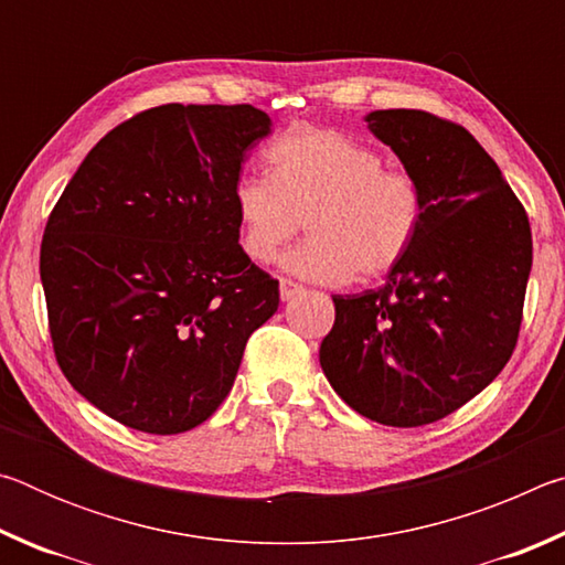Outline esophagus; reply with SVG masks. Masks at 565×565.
<instances>
[{"label": "esophagus", "mask_w": 565, "mask_h": 565, "mask_svg": "<svg viewBox=\"0 0 565 565\" xmlns=\"http://www.w3.org/2000/svg\"><path fill=\"white\" fill-rule=\"evenodd\" d=\"M279 291H281V299H284V301H291L294 296H299V294L303 291V286H301V284H296V281H291V279H281V284H279Z\"/></svg>", "instance_id": "1"}]
</instances>
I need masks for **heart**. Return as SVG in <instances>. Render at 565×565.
Returning <instances> with one entry per match:
<instances>
[{"mask_svg":"<svg viewBox=\"0 0 565 565\" xmlns=\"http://www.w3.org/2000/svg\"><path fill=\"white\" fill-rule=\"evenodd\" d=\"M269 177L234 181L238 244L254 264H271L301 232L311 238L284 256L309 281H374L406 262L426 222V196L406 169L349 134L289 131L266 149Z\"/></svg>","mask_w":565,"mask_h":565,"instance_id":"obj_1","label":"heart"}]
</instances>
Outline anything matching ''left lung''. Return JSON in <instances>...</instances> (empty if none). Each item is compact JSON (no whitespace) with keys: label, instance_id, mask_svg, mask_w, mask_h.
<instances>
[{"label":"left lung","instance_id":"left-lung-1","mask_svg":"<svg viewBox=\"0 0 565 565\" xmlns=\"http://www.w3.org/2000/svg\"><path fill=\"white\" fill-rule=\"evenodd\" d=\"M366 121L418 179L426 222L384 286L333 296L337 319L319 359L353 411L414 428L454 414L509 363L533 264L531 224L461 124L420 109L371 111Z\"/></svg>","mask_w":565,"mask_h":565}]
</instances>
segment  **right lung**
I'll list each match as a JSON object with an SVG mask.
<instances>
[{
    "label": "right lung",
    "instance_id": "obj_1",
    "mask_svg": "<svg viewBox=\"0 0 565 565\" xmlns=\"http://www.w3.org/2000/svg\"><path fill=\"white\" fill-rule=\"evenodd\" d=\"M271 131L252 104H161L94 147L54 204L40 276L56 363L119 424L169 436L214 414L279 281L238 244L234 181Z\"/></svg>",
    "mask_w": 565,
    "mask_h": 565
}]
</instances>
